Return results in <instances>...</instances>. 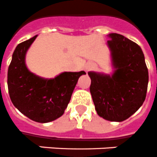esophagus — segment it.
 Returning <instances> with one entry per match:
<instances>
[{
  "label": "esophagus",
  "mask_w": 157,
  "mask_h": 157,
  "mask_svg": "<svg viewBox=\"0 0 157 157\" xmlns=\"http://www.w3.org/2000/svg\"><path fill=\"white\" fill-rule=\"evenodd\" d=\"M90 68H91L90 66H88V67H87V68H86V70H89Z\"/></svg>",
  "instance_id": "1"
}]
</instances>
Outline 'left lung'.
Returning a JSON list of instances; mask_svg holds the SVG:
<instances>
[{
	"mask_svg": "<svg viewBox=\"0 0 157 157\" xmlns=\"http://www.w3.org/2000/svg\"><path fill=\"white\" fill-rule=\"evenodd\" d=\"M116 70L112 76L89 72L90 93L99 116L110 121H125L145 100L148 72L141 48L118 33L108 35Z\"/></svg>",
	"mask_w": 157,
	"mask_h": 157,
	"instance_id": "8db88e82",
	"label": "left lung"
}]
</instances>
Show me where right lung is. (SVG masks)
<instances>
[{"label": "right lung", "instance_id": "obj_1", "mask_svg": "<svg viewBox=\"0 0 157 157\" xmlns=\"http://www.w3.org/2000/svg\"><path fill=\"white\" fill-rule=\"evenodd\" d=\"M37 35L20 43L8 69V89L12 102L32 121L48 123L64 114L79 77L86 74L64 72L53 79H44L29 71L25 65L28 48Z\"/></svg>", "mask_w": 157, "mask_h": 157}]
</instances>
